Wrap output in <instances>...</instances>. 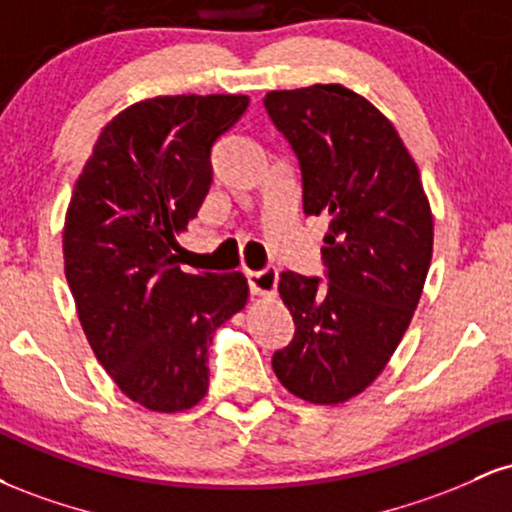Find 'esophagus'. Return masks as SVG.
I'll use <instances>...</instances> for the list:
<instances>
[{"instance_id": "1", "label": "esophagus", "mask_w": 512, "mask_h": 512, "mask_svg": "<svg viewBox=\"0 0 512 512\" xmlns=\"http://www.w3.org/2000/svg\"><path fill=\"white\" fill-rule=\"evenodd\" d=\"M252 296H272L276 291V281H279V272L274 267L262 269V272H245Z\"/></svg>"}]
</instances>
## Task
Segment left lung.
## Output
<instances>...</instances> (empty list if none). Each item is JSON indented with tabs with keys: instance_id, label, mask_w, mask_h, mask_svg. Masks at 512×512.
Returning a JSON list of instances; mask_svg holds the SVG:
<instances>
[{
	"instance_id": "left-lung-1",
	"label": "left lung",
	"mask_w": 512,
	"mask_h": 512,
	"mask_svg": "<svg viewBox=\"0 0 512 512\" xmlns=\"http://www.w3.org/2000/svg\"><path fill=\"white\" fill-rule=\"evenodd\" d=\"M264 110L298 158L305 216H330L320 276L281 272L293 339L272 368L313 404L356 397L402 342L431 267L433 216L397 129L339 84L272 91Z\"/></svg>"
}]
</instances>
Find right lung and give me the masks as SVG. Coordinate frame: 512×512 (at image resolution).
Segmentation results:
<instances>
[{"mask_svg": "<svg viewBox=\"0 0 512 512\" xmlns=\"http://www.w3.org/2000/svg\"><path fill=\"white\" fill-rule=\"evenodd\" d=\"M248 96H158L98 137L64 221V274L88 344L115 385L151 411L209 390L216 327L248 301L243 274H185L175 236L211 185V149Z\"/></svg>", "mask_w": 512, "mask_h": 512, "instance_id": "right-lung-1", "label": "right lung"}]
</instances>
